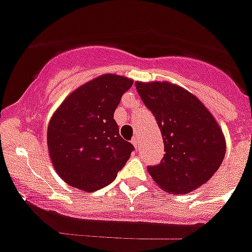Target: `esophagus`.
I'll return each instance as SVG.
<instances>
[{
    "label": "esophagus",
    "instance_id": "obj_1",
    "mask_svg": "<svg viewBox=\"0 0 252 252\" xmlns=\"http://www.w3.org/2000/svg\"><path fill=\"white\" fill-rule=\"evenodd\" d=\"M131 142H132V145L135 146V148H139V145H140V141H139V137L137 136H135V137H132V140H131Z\"/></svg>",
    "mask_w": 252,
    "mask_h": 252
}]
</instances>
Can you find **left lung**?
<instances>
[{
	"instance_id": "obj_1",
	"label": "left lung",
	"mask_w": 252,
	"mask_h": 252,
	"mask_svg": "<svg viewBox=\"0 0 252 252\" xmlns=\"http://www.w3.org/2000/svg\"><path fill=\"white\" fill-rule=\"evenodd\" d=\"M137 93L161 131L165 155L148 171L161 189L186 194L212 178L223 161L226 142L201 101L168 82H136Z\"/></svg>"
}]
</instances>
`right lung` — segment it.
I'll return each instance as SVG.
<instances>
[{
	"label": "right lung",
	"instance_id": "obj_1",
	"mask_svg": "<svg viewBox=\"0 0 252 252\" xmlns=\"http://www.w3.org/2000/svg\"><path fill=\"white\" fill-rule=\"evenodd\" d=\"M133 82L104 74L60 104L48 126L49 155L69 186L95 192L111 184L135 150L120 136L113 113Z\"/></svg>",
	"mask_w": 252,
	"mask_h": 252
}]
</instances>
